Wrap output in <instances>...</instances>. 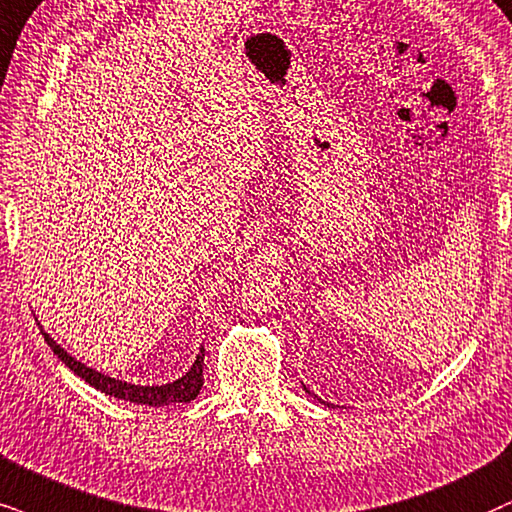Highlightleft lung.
I'll list each match as a JSON object with an SVG mask.
<instances>
[{
    "label": "left lung",
    "mask_w": 512,
    "mask_h": 512,
    "mask_svg": "<svg viewBox=\"0 0 512 512\" xmlns=\"http://www.w3.org/2000/svg\"><path fill=\"white\" fill-rule=\"evenodd\" d=\"M304 390H307V387H304ZM307 392H309V390H307ZM309 394H312V392H309ZM323 404H326V401H323ZM326 406H328V404H326Z\"/></svg>",
    "instance_id": "1"
}]
</instances>
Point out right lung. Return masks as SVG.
<instances>
[{"instance_id":"1","label":"right lung","mask_w":512,"mask_h":512,"mask_svg":"<svg viewBox=\"0 0 512 512\" xmlns=\"http://www.w3.org/2000/svg\"><path fill=\"white\" fill-rule=\"evenodd\" d=\"M40 331L47 340V345L54 349V354L58 359L66 364L70 371L75 375H80L84 383H89L96 390L111 394V397L132 401V404H144V406H167V404H186V401L196 399L200 387H203V359H205V349L200 347V354L193 361V366L189 368V373L181 375L179 380L167 385H134V383H125V380H115L111 375H103L96 371V368H89L82 361H77L75 357L63 349L58 342L51 338V335L44 331L40 326Z\"/></svg>"}]
</instances>
